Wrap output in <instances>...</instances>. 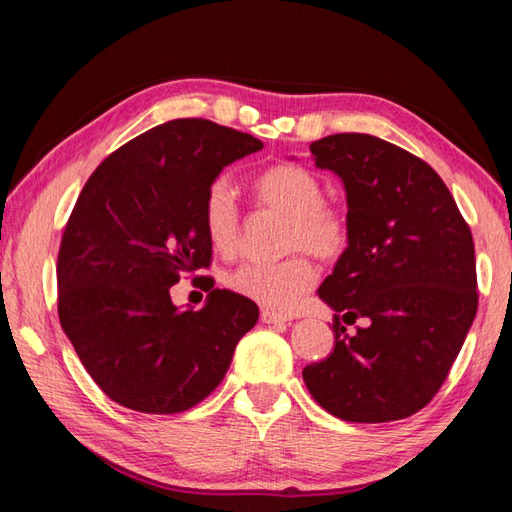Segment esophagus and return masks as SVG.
Listing matches in <instances>:
<instances>
[{"label":"esophagus","mask_w":512,"mask_h":512,"mask_svg":"<svg viewBox=\"0 0 512 512\" xmlns=\"http://www.w3.org/2000/svg\"><path fill=\"white\" fill-rule=\"evenodd\" d=\"M262 321H264V323H286V321H290V319L284 317V314L273 312V310H262Z\"/></svg>","instance_id":"1"}]
</instances>
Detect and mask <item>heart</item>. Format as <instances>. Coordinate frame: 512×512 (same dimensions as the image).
I'll use <instances>...</instances> for the list:
<instances>
[{"label": "heart", "instance_id": "obj_1", "mask_svg": "<svg viewBox=\"0 0 512 512\" xmlns=\"http://www.w3.org/2000/svg\"><path fill=\"white\" fill-rule=\"evenodd\" d=\"M257 202L288 215L286 248L330 259L341 255L350 242L347 217L328 206L319 178L297 165H275L253 180ZM202 220L206 237L217 253L231 255L239 242V209L226 180H215L204 193ZM317 284V268L308 257L295 255L284 262H246L233 270L228 286L266 310L288 312Z\"/></svg>", "mask_w": 512, "mask_h": 512}]
</instances>
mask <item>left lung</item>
Wrapping results in <instances>:
<instances>
[{"label":"left lung","mask_w":512,"mask_h":512,"mask_svg":"<svg viewBox=\"0 0 512 512\" xmlns=\"http://www.w3.org/2000/svg\"><path fill=\"white\" fill-rule=\"evenodd\" d=\"M310 151L343 182L350 242L319 286L336 312L334 352L303 380L341 420L407 418L438 394L473 325L471 228L438 173L387 140L334 134ZM339 311L368 325L347 337Z\"/></svg>","instance_id":"1"}]
</instances>
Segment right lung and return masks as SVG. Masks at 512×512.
<instances>
[{
  "label": "right lung",
  "instance_id": "1",
  "mask_svg": "<svg viewBox=\"0 0 512 512\" xmlns=\"http://www.w3.org/2000/svg\"><path fill=\"white\" fill-rule=\"evenodd\" d=\"M262 140L204 118L151 127L107 156L85 182L57 262L59 321L83 367L118 405L180 413L222 383L253 301L215 288L200 310L169 288L206 268L204 193Z\"/></svg>",
  "mask_w": 512,
  "mask_h": 512
}]
</instances>
